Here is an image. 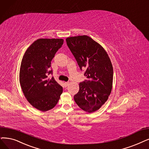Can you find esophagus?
<instances>
[{
  "label": "esophagus",
  "mask_w": 149,
  "mask_h": 149,
  "mask_svg": "<svg viewBox=\"0 0 149 149\" xmlns=\"http://www.w3.org/2000/svg\"><path fill=\"white\" fill-rule=\"evenodd\" d=\"M64 85L65 87H67L69 85V82H64Z\"/></svg>",
  "instance_id": "obj_1"
}]
</instances>
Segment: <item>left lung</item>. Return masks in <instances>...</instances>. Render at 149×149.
Wrapping results in <instances>:
<instances>
[{
	"label": "left lung",
	"mask_w": 149,
	"mask_h": 149,
	"mask_svg": "<svg viewBox=\"0 0 149 149\" xmlns=\"http://www.w3.org/2000/svg\"><path fill=\"white\" fill-rule=\"evenodd\" d=\"M67 44L87 79L79 83L74 96L76 103L88 112L99 109L108 99L113 81V68L103 47L87 35L71 37Z\"/></svg>",
	"instance_id": "left-lung-1"
}]
</instances>
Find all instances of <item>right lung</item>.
Returning a JSON list of instances; mask_svg holds the SVG:
<instances>
[{"label":"right lung","instance_id":"1","mask_svg":"<svg viewBox=\"0 0 149 149\" xmlns=\"http://www.w3.org/2000/svg\"><path fill=\"white\" fill-rule=\"evenodd\" d=\"M63 43V39H38L28 47L22 59L19 82L22 92L28 102L41 111L54 108L63 92L54 77L48 78L52 74L51 61Z\"/></svg>","mask_w":149,"mask_h":149}]
</instances>
